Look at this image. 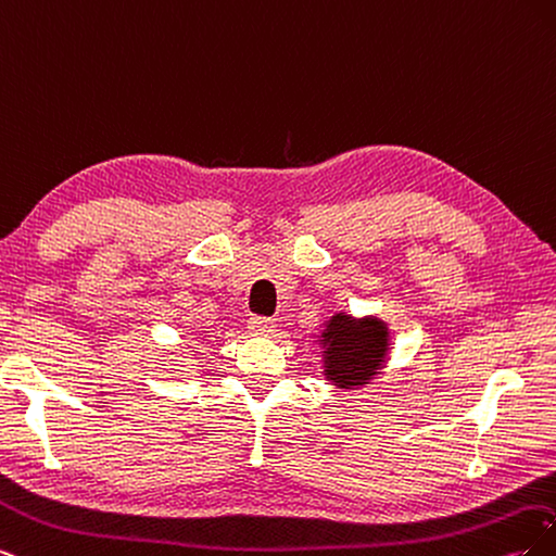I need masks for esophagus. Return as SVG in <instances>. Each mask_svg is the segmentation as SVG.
Returning <instances> with one entry per match:
<instances>
[{
  "mask_svg": "<svg viewBox=\"0 0 556 556\" xmlns=\"http://www.w3.org/2000/svg\"><path fill=\"white\" fill-rule=\"evenodd\" d=\"M255 336H271L276 331L274 319L268 317H250V327H248Z\"/></svg>",
  "mask_w": 556,
  "mask_h": 556,
  "instance_id": "obj_1",
  "label": "esophagus"
}]
</instances>
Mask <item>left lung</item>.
I'll return each mask as SVG.
<instances>
[{
	"mask_svg": "<svg viewBox=\"0 0 556 556\" xmlns=\"http://www.w3.org/2000/svg\"><path fill=\"white\" fill-rule=\"evenodd\" d=\"M325 378L339 390L368 384L390 352V331L378 317H352L336 313L319 333Z\"/></svg>",
	"mask_w": 556,
	"mask_h": 556,
	"instance_id": "obj_1",
	"label": "left lung"
}]
</instances>
